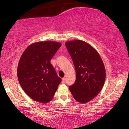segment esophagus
Listing matches in <instances>:
<instances>
[{"label":"esophagus","mask_w":129,"mask_h":129,"mask_svg":"<svg viewBox=\"0 0 129 129\" xmlns=\"http://www.w3.org/2000/svg\"><path fill=\"white\" fill-rule=\"evenodd\" d=\"M61 82H62V83H64V82H65V78H64V77L62 78V80H61Z\"/></svg>","instance_id":"1"}]
</instances>
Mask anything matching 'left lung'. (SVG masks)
Here are the masks:
<instances>
[{
	"label": "left lung",
	"instance_id": "obj_1",
	"mask_svg": "<svg viewBox=\"0 0 129 129\" xmlns=\"http://www.w3.org/2000/svg\"><path fill=\"white\" fill-rule=\"evenodd\" d=\"M76 70L75 83L69 87L80 103L93 100L102 90L106 79L105 65L100 54L90 44L80 40L65 43Z\"/></svg>",
	"mask_w": 129,
	"mask_h": 129
}]
</instances>
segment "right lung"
Returning <instances> with one entry per match:
<instances>
[{
    "instance_id": "obj_1",
    "label": "right lung",
    "mask_w": 129,
    "mask_h": 129,
    "mask_svg": "<svg viewBox=\"0 0 129 129\" xmlns=\"http://www.w3.org/2000/svg\"><path fill=\"white\" fill-rule=\"evenodd\" d=\"M61 44L47 40L30 45L21 56L17 78L24 92L35 101L47 103L52 100L61 79L50 61Z\"/></svg>"
}]
</instances>
